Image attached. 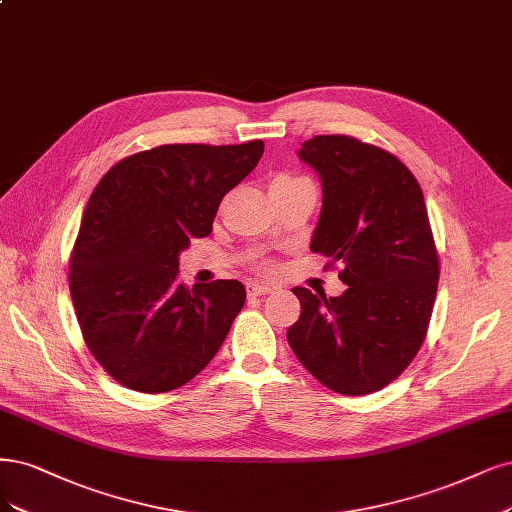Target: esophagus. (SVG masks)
Instances as JSON below:
<instances>
[{
  "instance_id": "esophagus-1",
  "label": "esophagus",
  "mask_w": 512,
  "mask_h": 512,
  "mask_svg": "<svg viewBox=\"0 0 512 512\" xmlns=\"http://www.w3.org/2000/svg\"><path fill=\"white\" fill-rule=\"evenodd\" d=\"M273 290H275V286H269V284H256V281H250L248 284L250 296H264V294H271Z\"/></svg>"
}]
</instances>
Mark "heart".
Masks as SVG:
<instances>
[{
  "instance_id": "heart-1",
  "label": "heart",
  "mask_w": 512,
  "mask_h": 512,
  "mask_svg": "<svg viewBox=\"0 0 512 512\" xmlns=\"http://www.w3.org/2000/svg\"><path fill=\"white\" fill-rule=\"evenodd\" d=\"M294 180H301V178H292V175H286V173L275 175V178L271 180V188L273 186H281V184H288V182H294Z\"/></svg>"
}]
</instances>
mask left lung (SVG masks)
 <instances>
[{
	"instance_id": "obj_1",
	"label": "left lung",
	"mask_w": 512,
	"mask_h": 512,
	"mask_svg": "<svg viewBox=\"0 0 512 512\" xmlns=\"http://www.w3.org/2000/svg\"><path fill=\"white\" fill-rule=\"evenodd\" d=\"M298 158L322 180L311 250L343 262L347 290L294 288L288 343L330 390L373 394L411 364L430 324L438 254L424 192L394 154L347 135H315Z\"/></svg>"
}]
</instances>
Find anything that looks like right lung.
<instances>
[{"instance_id": "obj_1", "label": "right lung", "mask_w": 512, "mask_h": 512, "mask_svg": "<svg viewBox=\"0 0 512 512\" xmlns=\"http://www.w3.org/2000/svg\"><path fill=\"white\" fill-rule=\"evenodd\" d=\"M262 152L260 139L158 146L122 158L93 190L69 292L91 354L129 390L171 392L218 354L245 288L237 279L182 286L180 252L211 233L220 201Z\"/></svg>"}]
</instances>
